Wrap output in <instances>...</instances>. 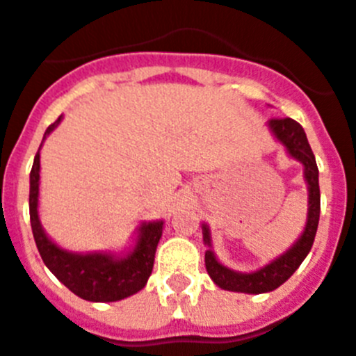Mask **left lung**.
Returning a JSON list of instances; mask_svg holds the SVG:
<instances>
[{
  "label": "left lung",
  "instance_id": "8db88e82",
  "mask_svg": "<svg viewBox=\"0 0 356 356\" xmlns=\"http://www.w3.org/2000/svg\"><path fill=\"white\" fill-rule=\"evenodd\" d=\"M268 127L272 129L275 138L285 145L289 154L301 161L305 167V180L307 186H309V218H307L305 232L286 254L266 264L264 268L252 272V274H238V272L226 268L218 263L211 250H207V274L224 291L246 292V294H263V292L274 291L280 285H283L298 270V266L303 263V259L311 252L314 237H316L318 220H320V184H318L316 158L312 154L311 145L307 141L305 130L298 121L291 118L270 119ZM202 232H204V243L211 246L207 226H202Z\"/></svg>",
  "mask_w": 356,
  "mask_h": 356
}]
</instances>
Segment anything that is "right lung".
Segmentation results:
<instances>
[{
	"mask_svg": "<svg viewBox=\"0 0 356 356\" xmlns=\"http://www.w3.org/2000/svg\"><path fill=\"white\" fill-rule=\"evenodd\" d=\"M60 118L49 124L44 134V139L51 130L58 124ZM38 181H40V152L34 156L33 169H31V189H29V215L33 227L34 243L45 266L82 300L88 301H118L136 294L147 285L158 243H160L163 222L143 224L139 229V238L132 254L123 259H115L108 254H88L79 255L58 248L51 243L42 229L38 220Z\"/></svg>",
	"mask_w": 356,
	"mask_h": 356,
	"instance_id": "1",
	"label": "right lung"
}]
</instances>
